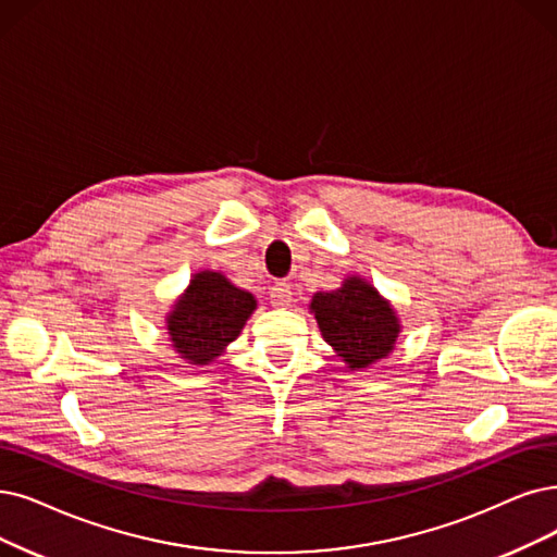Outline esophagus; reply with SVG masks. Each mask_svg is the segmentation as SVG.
<instances>
[{"instance_id":"1","label":"esophagus","mask_w":557,"mask_h":557,"mask_svg":"<svg viewBox=\"0 0 557 557\" xmlns=\"http://www.w3.org/2000/svg\"><path fill=\"white\" fill-rule=\"evenodd\" d=\"M270 299H272V306H276V308L290 306V301H293L290 285H287V283H276L272 290H270Z\"/></svg>"}]
</instances>
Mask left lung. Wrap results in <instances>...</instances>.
<instances>
[{"mask_svg":"<svg viewBox=\"0 0 557 557\" xmlns=\"http://www.w3.org/2000/svg\"><path fill=\"white\" fill-rule=\"evenodd\" d=\"M324 341L351 368H368L395 345L399 324L395 310L363 278H347L343 287L318 293L310 301Z\"/></svg>","mask_w":557,"mask_h":557,"instance_id":"8db88e82","label":"left lung"}]
</instances>
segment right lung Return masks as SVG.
Wrapping results in <instances>:
<instances>
[{"instance_id":"add662e5","label":"right lung","mask_w":557,"mask_h":557,"mask_svg":"<svg viewBox=\"0 0 557 557\" xmlns=\"http://www.w3.org/2000/svg\"><path fill=\"white\" fill-rule=\"evenodd\" d=\"M253 308V295L239 290L226 276L196 274L166 320L171 343L181 359L208 366L239 336Z\"/></svg>"}]
</instances>
